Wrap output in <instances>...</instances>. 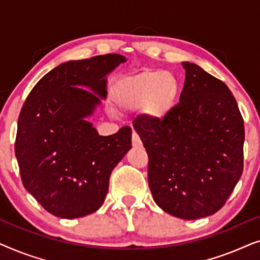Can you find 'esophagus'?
<instances>
[{
	"mask_svg": "<svg viewBox=\"0 0 260 260\" xmlns=\"http://www.w3.org/2000/svg\"><path fill=\"white\" fill-rule=\"evenodd\" d=\"M131 140H133V145L135 148H141L142 147V141L140 136H138V134L136 131H133V137H131Z\"/></svg>",
	"mask_w": 260,
	"mask_h": 260,
	"instance_id": "obj_1",
	"label": "esophagus"
}]
</instances>
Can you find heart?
<instances>
[{"label": "heart", "instance_id": "obj_1", "mask_svg": "<svg viewBox=\"0 0 260 260\" xmlns=\"http://www.w3.org/2000/svg\"><path fill=\"white\" fill-rule=\"evenodd\" d=\"M180 93V83L169 71L145 70L116 85L113 98L118 108L140 110L152 119H161L174 109Z\"/></svg>", "mask_w": 260, "mask_h": 260}]
</instances>
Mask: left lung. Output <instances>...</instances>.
<instances>
[{"instance_id":"left-lung-1","label":"left lung","mask_w":260,"mask_h":260,"mask_svg":"<svg viewBox=\"0 0 260 260\" xmlns=\"http://www.w3.org/2000/svg\"><path fill=\"white\" fill-rule=\"evenodd\" d=\"M180 103L162 119L135 118L148 181L163 211L194 220L226 204L244 168V119L225 83L191 62Z\"/></svg>"}]
</instances>
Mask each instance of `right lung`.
I'll return each instance as SVG.
<instances>
[{"label": "right lung", "instance_id": "1", "mask_svg": "<svg viewBox=\"0 0 260 260\" xmlns=\"http://www.w3.org/2000/svg\"><path fill=\"white\" fill-rule=\"evenodd\" d=\"M119 54L63 62L38 81L21 109L15 155L26 189L51 214L81 218L105 200L113 168L131 149V127L99 136L85 117L106 95ZM88 87L94 92L86 90Z\"/></svg>", "mask_w": 260, "mask_h": 260}]
</instances>
